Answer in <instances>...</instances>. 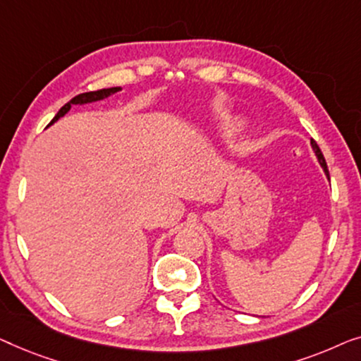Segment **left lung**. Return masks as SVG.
I'll list each match as a JSON object with an SVG mask.
<instances>
[{"instance_id": "1", "label": "left lung", "mask_w": 361, "mask_h": 361, "mask_svg": "<svg viewBox=\"0 0 361 361\" xmlns=\"http://www.w3.org/2000/svg\"><path fill=\"white\" fill-rule=\"evenodd\" d=\"M311 144H312V149H314V152H316V155H317V159H319V164L322 165V169H324V171H326V175L329 176V170H327V164H326V159H324V155H322V152H321V149H319L317 147V144H316V140H311Z\"/></svg>"}]
</instances>
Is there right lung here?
<instances>
[{
  "label": "right lung",
  "mask_w": 361,
  "mask_h": 361,
  "mask_svg": "<svg viewBox=\"0 0 361 361\" xmlns=\"http://www.w3.org/2000/svg\"><path fill=\"white\" fill-rule=\"evenodd\" d=\"M121 88L119 86H114V88H104V90H98V91H88V93H81L78 96H75V98H72L68 101L67 104L62 106L60 108V111L57 114H55V118L50 121V124H54L55 121H59L62 116H65L70 111V108H72V104H85V103H93V101H99V99H104L108 98L109 94L113 93H118ZM49 124V126H50Z\"/></svg>",
  "instance_id": "add662e5"
}]
</instances>
